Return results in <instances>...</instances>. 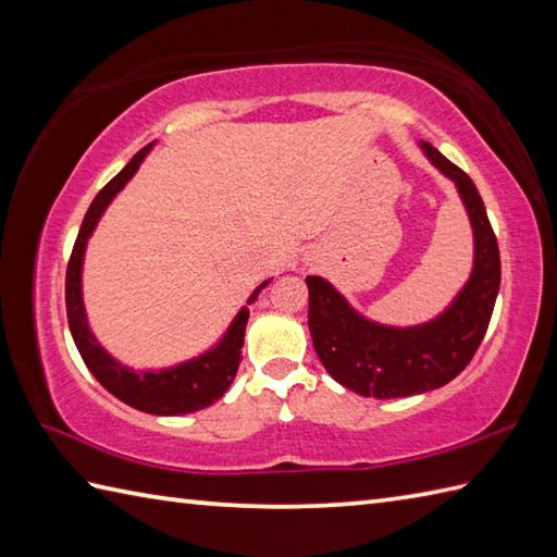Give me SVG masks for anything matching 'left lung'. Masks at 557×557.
<instances>
[{"mask_svg": "<svg viewBox=\"0 0 557 557\" xmlns=\"http://www.w3.org/2000/svg\"><path fill=\"white\" fill-rule=\"evenodd\" d=\"M421 148L457 184L474 230V270L449 309L417 327H387L366 321L323 277H306L318 359L339 385L363 397L421 395L457 377L486 335L500 289L498 239L474 182L431 144L423 140Z\"/></svg>", "mask_w": 557, "mask_h": 557, "instance_id": "obj_1", "label": "left lung"}]
</instances>
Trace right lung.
Here are the masks:
<instances>
[{
	"instance_id": "add662e5",
	"label": "right lung",
	"mask_w": 557,
	"mask_h": 557,
	"mask_svg": "<svg viewBox=\"0 0 557 557\" xmlns=\"http://www.w3.org/2000/svg\"><path fill=\"white\" fill-rule=\"evenodd\" d=\"M146 146L140 148L136 156L128 160L126 168L114 176V180L102 188V191L92 200L86 218H83L81 232L76 236L74 251H71L69 265H66V315H69V327L74 342L78 347L81 359L86 361L88 371L96 375V381L112 393L116 399H122L124 405L134 407L146 413H158V417H180V413L198 411L210 407L212 401L220 399L227 387L232 385L236 369H239L242 361V347H244V330L248 323V311L242 309L239 315L234 318L230 325L227 335L222 337L215 349H210L203 357L194 361H186L182 366H174V369L160 371V373H136L132 369H124L122 363H116L108 351H104L98 339L92 337L88 327L86 311H83V299H81V265H83V251H86L88 236L96 230V224L104 208L110 206V200L120 194V188L132 180L136 174L138 164L144 162L148 156ZM268 282H263L253 294L248 304L258 299L260 289H263Z\"/></svg>"
}]
</instances>
